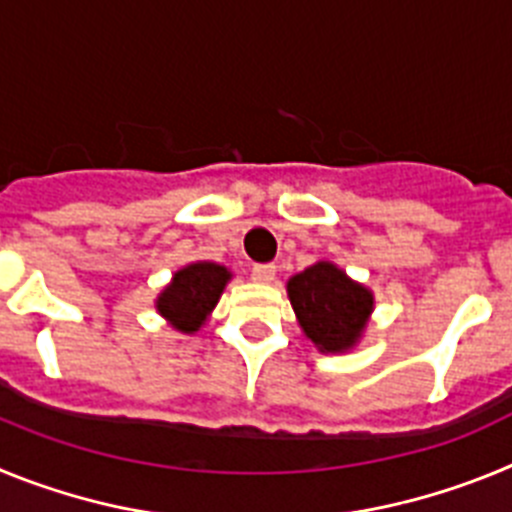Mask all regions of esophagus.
<instances>
[{"label": "esophagus", "instance_id": "esophagus-1", "mask_svg": "<svg viewBox=\"0 0 512 512\" xmlns=\"http://www.w3.org/2000/svg\"><path fill=\"white\" fill-rule=\"evenodd\" d=\"M274 274H277V266L274 264H253L251 269V277L261 284H269L274 279Z\"/></svg>", "mask_w": 512, "mask_h": 512}]
</instances>
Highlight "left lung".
I'll list each match as a JSON object with an SVG mask.
<instances>
[{
    "label": "left lung",
    "mask_w": 512,
    "mask_h": 512,
    "mask_svg": "<svg viewBox=\"0 0 512 512\" xmlns=\"http://www.w3.org/2000/svg\"><path fill=\"white\" fill-rule=\"evenodd\" d=\"M287 292L305 336L320 351L336 354L354 346L372 312L369 289L351 282L328 261L289 279Z\"/></svg>",
    "instance_id": "obj_1"
}]
</instances>
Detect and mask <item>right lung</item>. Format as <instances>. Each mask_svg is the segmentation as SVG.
<instances>
[{"label": "right lung", "instance_id": "obj_1", "mask_svg": "<svg viewBox=\"0 0 512 512\" xmlns=\"http://www.w3.org/2000/svg\"><path fill=\"white\" fill-rule=\"evenodd\" d=\"M230 279V271L217 264H189L187 269L176 271L164 295L158 297V312L174 325L176 330L192 333L205 323L212 307L223 295L225 282Z\"/></svg>", "mask_w": 512, "mask_h": 512}]
</instances>
